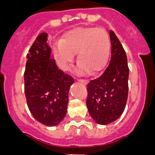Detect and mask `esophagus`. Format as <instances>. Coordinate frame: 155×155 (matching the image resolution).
<instances>
[{
  "instance_id": "esophagus-1",
  "label": "esophagus",
  "mask_w": 155,
  "mask_h": 155,
  "mask_svg": "<svg viewBox=\"0 0 155 155\" xmlns=\"http://www.w3.org/2000/svg\"><path fill=\"white\" fill-rule=\"evenodd\" d=\"M78 81L81 82V83H82V84H87V81L82 80V79H79V80H78Z\"/></svg>"
}]
</instances>
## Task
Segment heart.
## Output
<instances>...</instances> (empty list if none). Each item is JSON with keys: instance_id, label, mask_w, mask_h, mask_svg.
<instances>
[{"instance_id": "b5f03b06", "label": "heart", "mask_w": 155, "mask_h": 155, "mask_svg": "<svg viewBox=\"0 0 155 155\" xmlns=\"http://www.w3.org/2000/svg\"><path fill=\"white\" fill-rule=\"evenodd\" d=\"M110 52V39L102 28H80L70 32L53 47L56 61L61 68L68 70L77 55L80 73L95 74L106 65Z\"/></svg>"}]
</instances>
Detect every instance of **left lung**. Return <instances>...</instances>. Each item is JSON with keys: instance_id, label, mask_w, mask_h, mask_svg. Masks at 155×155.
<instances>
[{"instance_id": "8db88e82", "label": "left lung", "mask_w": 155, "mask_h": 155, "mask_svg": "<svg viewBox=\"0 0 155 155\" xmlns=\"http://www.w3.org/2000/svg\"><path fill=\"white\" fill-rule=\"evenodd\" d=\"M112 56L109 66L87 84V107L95 123L107 125L124 113L128 96L129 68L124 47L114 31H109Z\"/></svg>"}]
</instances>
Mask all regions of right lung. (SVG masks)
Returning a JSON list of instances; mask_svg holds the SVG:
<instances>
[{
	"label": "right lung",
	"mask_w": 155,
	"mask_h": 155,
	"mask_svg": "<svg viewBox=\"0 0 155 155\" xmlns=\"http://www.w3.org/2000/svg\"><path fill=\"white\" fill-rule=\"evenodd\" d=\"M48 35L36 37L27 54L24 74L27 105L34 118L47 127H55L67 114L68 94L74 79L59 70L51 58Z\"/></svg>",
	"instance_id": "right-lung-1"
}]
</instances>
